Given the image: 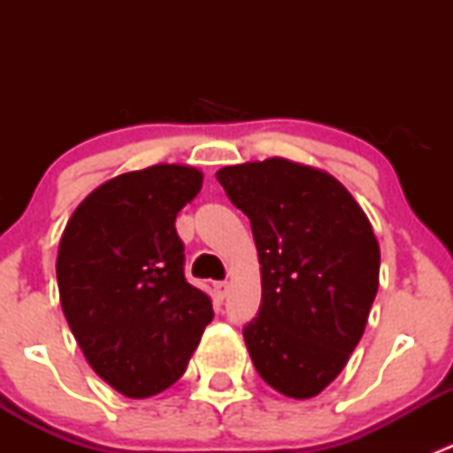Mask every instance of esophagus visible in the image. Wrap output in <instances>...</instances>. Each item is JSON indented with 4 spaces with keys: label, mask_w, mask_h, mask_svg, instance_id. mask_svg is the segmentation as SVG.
<instances>
[{
    "label": "esophagus",
    "mask_w": 453,
    "mask_h": 453,
    "mask_svg": "<svg viewBox=\"0 0 453 453\" xmlns=\"http://www.w3.org/2000/svg\"><path fill=\"white\" fill-rule=\"evenodd\" d=\"M214 291H217L219 298H226L227 291H230V285H227V280H221V282H214Z\"/></svg>",
    "instance_id": "34e87169"
}]
</instances>
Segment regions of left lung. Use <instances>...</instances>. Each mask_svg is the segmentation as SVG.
Here are the masks:
<instances>
[{
  "label": "left lung",
  "instance_id": "1",
  "mask_svg": "<svg viewBox=\"0 0 453 453\" xmlns=\"http://www.w3.org/2000/svg\"><path fill=\"white\" fill-rule=\"evenodd\" d=\"M248 214L263 298L243 326L260 377L311 399L349 362L379 287V243L368 217L328 173L272 157L217 173Z\"/></svg>",
  "mask_w": 453,
  "mask_h": 453
}]
</instances>
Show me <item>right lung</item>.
Returning a JSON list of instances; mask_svg holds the SVG:
<instances>
[{
	"label": "right lung",
	"mask_w": 453,
	"mask_h": 453,
	"mask_svg": "<svg viewBox=\"0 0 453 453\" xmlns=\"http://www.w3.org/2000/svg\"><path fill=\"white\" fill-rule=\"evenodd\" d=\"M199 188L197 168L177 164L113 177L74 210L58 245L67 324L96 374L131 399L173 386L214 318L186 280L175 230Z\"/></svg>",
	"instance_id": "1"
}]
</instances>
